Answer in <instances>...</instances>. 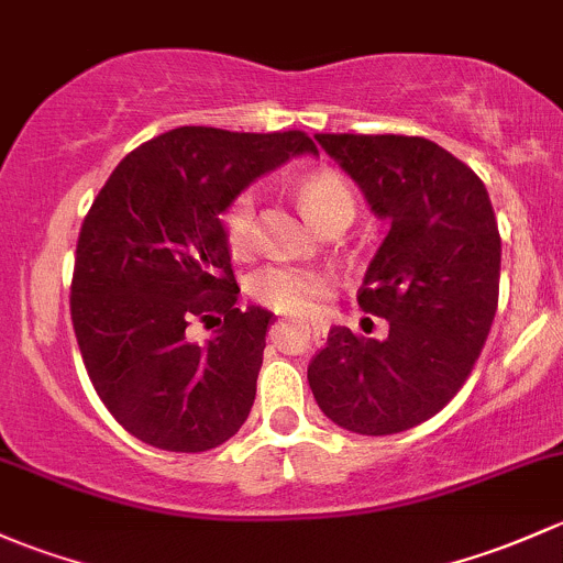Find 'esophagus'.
Instances as JSON below:
<instances>
[{
  "label": "esophagus",
  "mask_w": 563,
  "mask_h": 563,
  "mask_svg": "<svg viewBox=\"0 0 563 563\" xmlns=\"http://www.w3.org/2000/svg\"><path fill=\"white\" fill-rule=\"evenodd\" d=\"M277 327H280V321H277ZM307 327H310L316 340H323V336H327V327H323V323H307Z\"/></svg>",
  "instance_id": "34e87169"
}]
</instances>
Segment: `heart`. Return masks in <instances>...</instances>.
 Listing matches in <instances>:
<instances>
[{
  "mask_svg": "<svg viewBox=\"0 0 563 563\" xmlns=\"http://www.w3.org/2000/svg\"><path fill=\"white\" fill-rule=\"evenodd\" d=\"M299 202L312 223L327 227L331 221L351 223L356 199L345 177L331 169H318L299 183ZM221 229L232 256L245 258L256 251L258 242V194L245 188L223 207ZM251 294L258 305L288 316H310L331 294V277L321 269L307 266H266L251 280Z\"/></svg>",
  "mask_w": 563,
  "mask_h": 563,
  "instance_id": "obj_1",
  "label": "heart"
}]
</instances>
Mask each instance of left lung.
Listing matches in <instances>:
<instances>
[{
    "instance_id": "8db88e82",
    "label": "left lung",
    "mask_w": 563,
    "mask_h": 563,
    "mask_svg": "<svg viewBox=\"0 0 563 563\" xmlns=\"http://www.w3.org/2000/svg\"><path fill=\"white\" fill-rule=\"evenodd\" d=\"M390 229L358 305L386 340L331 327L307 366L318 407L356 434H399L459 394L499 301L501 240L483 180L423 137L316 134Z\"/></svg>"
}]
</instances>
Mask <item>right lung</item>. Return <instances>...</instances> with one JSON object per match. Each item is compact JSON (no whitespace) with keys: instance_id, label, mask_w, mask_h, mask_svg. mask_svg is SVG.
I'll return each mask as SVG.
<instances>
[{"instance_id":"1","label":"right lung","mask_w":563,"mask_h":563,"mask_svg":"<svg viewBox=\"0 0 563 563\" xmlns=\"http://www.w3.org/2000/svg\"><path fill=\"white\" fill-rule=\"evenodd\" d=\"M299 153H318L305 132L180 126L129 153L93 199L75 251L73 327L99 399L147 445L202 453L245 423L275 316L236 307L218 216ZM191 320L219 327L207 346L185 336Z\"/></svg>"}]
</instances>
